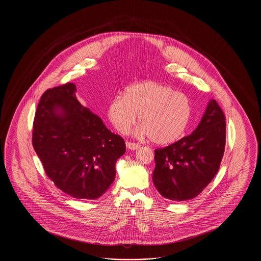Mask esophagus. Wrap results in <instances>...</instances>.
Wrapping results in <instances>:
<instances>
[{"label":"esophagus","instance_id":"esophagus-1","mask_svg":"<svg viewBox=\"0 0 261 261\" xmlns=\"http://www.w3.org/2000/svg\"><path fill=\"white\" fill-rule=\"evenodd\" d=\"M127 147H128V149H133V150H135V149H139L140 148V145L138 144V143H133V142H128L127 144Z\"/></svg>","mask_w":261,"mask_h":261}]
</instances>
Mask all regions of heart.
Here are the masks:
<instances>
[{
    "label": "heart",
    "instance_id": "heart-1",
    "mask_svg": "<svg viewBox=\"0 0 261 261\" xmlns=\"http://www.w3.org/2000/svg\"><path fill=\"white\" fill-rule=\"evenodd\" d=\"M138 133L156 145H169L186 134L193 105L186 95L162 83L146 81L131 85L109 106V118L117 131L128 133L136 122Z\"/></svg>",
    "mask_w": 261,
    "mask_h": 261
}]
</instances>
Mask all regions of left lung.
Returning a JSON list of instances; mask_svg holds the SVG:
<instances>
[{"mask_svg": "<svg viewBox=\"0 0 261 261\" xmlns=\"http://www.w3.org/2000/svg\"><path fill=\"white\" fill-rule=\"evenodd\" d=\"M225 119L218 102L211 99L191 135L154 150L152 181L162 197L176 201L194 199L211 183L223 158Z\"/></svg>", "mask_w": 261, "mask_h": 261, "instance_id": "1", "label": "left lung"}]
</instances>
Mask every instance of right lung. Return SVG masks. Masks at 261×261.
<instances>
[{
	"mask_svg": "<svg viewBox=\"0 0 261 261\" xmlns=\"http://www.w3.org/2000/svg\"><path fill=\"white\" fill-rule=\"evenodd\" d=\"M76 86L48 89L35 112L32 145L55 186L74 199H96L112 185L122 137L75 97Z\"/></svg>",
	"mask_w": 261,
	"mask_h": 261,
	"instance_id": "obj_1",
	"label": "right lung"
}]
</instances>
